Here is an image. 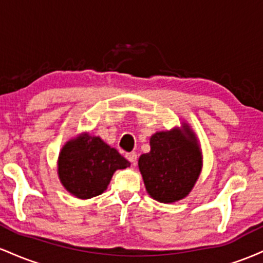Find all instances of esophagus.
Listing matches in <instances>:
<instances>
[{
    "mask_svg": "<svg viewBox=\"0 0 263 263\" xmlns=\"http://www.w3.org/2000/svg\"><path fill=\"white\" fill-rule=\"evenodd\" d=\"M126 158H127L128 161L132 163V164H135L136 161H137V155H136L135 152H129V153H126Z\"/></svg>",
    "mask_w": 263,
    "mask_h": 263,
    "instance_id": "esophagus-1",
    "label": "esophagus"
}]
</instances>
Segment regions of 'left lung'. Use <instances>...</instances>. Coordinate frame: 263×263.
I'll use <instances>...</instances> for the list:
<instances>
[{
    "label": "left lung",
    "instance_id": "1",
    "mask_svg": "<svg viewBox=\"0 0 263 263\" xmlns=\"http://www.w3.org/2000/svg\"><path fill=\"white\" fill-rule=\"evenodd\" d=\"M149 146V152L138 158L149 197L164 204L188 197L203 170L200 142L189 123L156 132L151 136Z\"/></svg>",
    "mask_w": 263,
    "mask_h": 263
}]
</instances>
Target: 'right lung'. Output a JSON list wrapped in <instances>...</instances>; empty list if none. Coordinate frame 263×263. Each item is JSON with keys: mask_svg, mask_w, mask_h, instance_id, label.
I'll use <instances>...</instances> for the list:
<instances>
[{"mask_svg": "<svg viewBox=\"0 0 263 263\" xmlns=\"http://www.w3.org/2000/svg\"><path fill=\"white\" fill-rule=\"evenodd\" d=\"M57 167L66 192L85 200L102 194L115 172L129 167V162L99 136L83 132L62 147Z\"/></svg>", "mask_w": 263, "mask_h": 263, "instance_id": "1", "label": "right lung"}]
</instances>
